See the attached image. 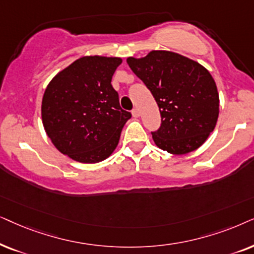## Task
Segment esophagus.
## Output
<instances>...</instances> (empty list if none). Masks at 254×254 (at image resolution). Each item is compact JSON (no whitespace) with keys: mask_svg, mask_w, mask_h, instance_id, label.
Returning <instances> with one entry per match:
<instances>
[{"mask_svg":"<svg viewBox=\"0 0 254 254\" xmlns=\"http://www.w3.org/2000/svg\"><path fill=\"white\" fill-rule=\"evenodd\" d=\"M132 116L133 117H139V110H138L137 108H134V109L132 110Z\"/></svg>","mask_w":254,"mask_h":254,"instance_id":"34e87169","label":"esophagus"}]
</instances>
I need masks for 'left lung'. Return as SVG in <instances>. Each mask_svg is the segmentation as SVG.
<instances>
[{
  "mask_svg": "<svg viewBox=\"0 0 254 254\" xmlns=\"http://www.w3.org/2000/svg\"><path fill=\"white\" fill-rule=\"evenodd\" d=\"M127 65L148 88L161 124L152 132L155 145L172 154H186L207 140L219 113L217 87L203 66L170 51L130 57Z\"/></svg>",
  "mask_w": 254,
  "mask_h": 254,
  "instance_id": "1",
  "label": "left lung"
}]
</instances>
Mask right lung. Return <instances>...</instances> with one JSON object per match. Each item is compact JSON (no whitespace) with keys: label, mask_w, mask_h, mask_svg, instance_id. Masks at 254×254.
Returning <instances> with one entry per match:
<instances>
[{"label":"right lung","mask_w":254,"mask_h":254,"mask_svg":"<svg viewBox=\"0 0 254 254\" xmlns=\"http://www.w3.org/2000/svg\"><path fill=\"white\" fill-rule=\"evenodd\" d=\"M121 58L83 57L57 74L45 89L42 118L54 146L73 160L94 164L116 148L131 113L111 86Z\"/></svg>","instance_id":"right-lung-1"}]
</instances>
